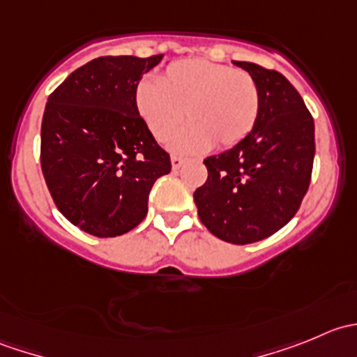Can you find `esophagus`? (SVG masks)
I'll list each match as a JSON object with an SVG mask.
<instances>
[{"label":"esophagus","instance_id":"esophagus-1","mask_svg":"<svg viewBox=\"0 0 357 357\" xmlns=\"http://www.w3.org/2000/svg\"><path fill=\"white\" fill-rule=\"evenodd\" d=\"M183 162H185V158H181L178 155H171V164H172V169H174V171H178V169L181 167Z\"/></svg>","mask_w":357,"mask_h":357}]
</instances>
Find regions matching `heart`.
Masks as SVG:
<instances>
[{"instance_id":"heart-1","label":"heart","mask_w":357,"mask_h":357,"mask_svg":"<svg viewBox=\"0 0 357 357\" xmlns=\"http://www.w3.org/2000/svg\"><path fill=\"white\" fill-rule=\"evenodd\" d=\"M136 112L157 142L172 138L176 152L200 153L215 145L229 149L254 129L261 91L245 70L205 59L172 62L158 82L142 81L135 89Z\"/></svg>"}]
</instances>
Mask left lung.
<instances>
[{"instance_id":"obj_1","label":"left lung","mask_w":357,"mask_h":357,"mask_svg":"<svg viewBox=\"0 0 357 357\" xmlns=\"http://www.w3.org/2000/svg\"><path fill=\"white\" fill-rule=\"evenodd\" d=\"M233 63L257 82L261 110L242 142L205 158L207 181L193 200L212 235L245 245L282 229L301 207L311 183L314 121L285 75L257 63Z\"/></svg>"}]
</instances>
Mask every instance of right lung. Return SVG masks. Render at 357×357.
<instances>
[{
  "label": "right lung",
  "mask_w": 357,
  "mask_h": 357,
  "mask_svg": "<svg viewBox=\"0 0 357 357\" xmlns=\"http://www.w3.org/2000/svg\"><path fill=\"white\" fill-rule=\"evenodd\" d=\"M164 55L100 56L48 96L41 169L59 211L89 235H124L149 212L153 183L171 172L136 112L135 89Z\"/></svg>",
  "instance_id": "right-lung-1"
}]
</instances>
